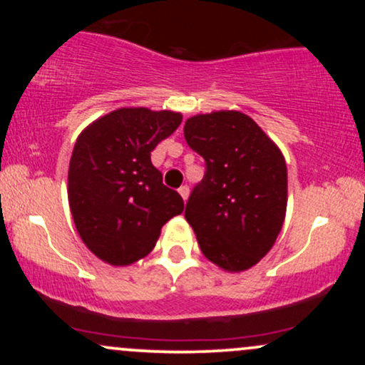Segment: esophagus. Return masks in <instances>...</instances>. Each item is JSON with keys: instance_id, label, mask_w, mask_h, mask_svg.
I'll return each mask as SVG.
<instances>
[{"instance_id": "34e87169", "label": "esophagus", "mask_w": 365, "mask_h": 365, "mask_svg": "<svg viewBox=\"0 0 365 365\" xmlns=\"http://www.w3.org/2000/svg\"><path fill=\"white\" fill-rule=\"evenodd\" d=\"M178 192H180V195L183 197V200H187V197H188V192H190V190H188V187H187V185H182V187L178 188Z\"/></svg>"}]
</instances>
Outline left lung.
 <instances>
[{
    "mask_svg": "<svg viewBox=\"0 0 365 365\" xmlns=\"http://www.w3.org/2000/svg\"><path fill=\"white\" fill-rule=\"evenodd\" d=\"M183 133L206 161L185 220L212 264L228 273L249 269L274 245L287 215L282 150L250 116L233 110L192 116Z\"/></svg>",
    "mask_w": 365,
    "mask_h": 365,
    "instance_id": "obj_1",
    "label": "left lung"
}]
</instances>
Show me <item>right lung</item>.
I'll return each instance as SVG.
<instances>
[{"label":"right lung","instance_id":"add662e5","mask_svg":"<svg viewBox=\"0 0 365 365\" xmlns=\"http://www.w3.org/2000/svg\"><path fill=\"white\" fill-rule=\"evenodd\" d=\"M182 123V113L120 108L82 130L70 158L68 204L96 257L130 266L156 245L183 199L163 185L150 153Z\"/></svg>","mask_w":365,"mask_h":365}]
</instances>
